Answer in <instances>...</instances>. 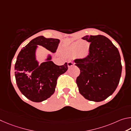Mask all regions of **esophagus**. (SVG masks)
Returning <instances> with one entry per match:
<instances>
[{
	"label": "esophagus",
	"mask_w": 131,
	"mask_h": 131,
	"mask_svg": "<svg viewBox=\"0 0 131 131\" xmlns=\"http://www.w3.org/2000/svg\"><path fill=\"white\" fill-rule=\"evenodd\" d=\"M74 65V63H73L72 61H68V67H72Z\"/></svg>",
	"instance_id": "obj_1"
}]
</instances>
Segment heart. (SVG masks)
I'll return each instance as SVG.
<instances>
[{
  "label": "heart",
  "mask_w": 131,
  "mask_h": 131,
  "mask_svg": "<svg viewBox=\"0 0 131 131\" xmlns=\"http://www.w3.org/2000/svg\"><path fill=\"white\" fill-rule=\"evenodd\" d=\"M79 47H80L79 42L75 43L72 46L71 48V52L74 53H76L77 52V50H78ZM87 47H88V49L86 48V46H83H83H81V47L79 48V51H78V56L80 57H81V58H84V57H86L89 54V47L88 45H87ZM82 47H83V48H82Z\"/></svg>",
  "instance_id": "heart-1"
}]
</instances>
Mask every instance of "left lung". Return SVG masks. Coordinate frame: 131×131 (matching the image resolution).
<instances>
[{
  "mask_svg": "<svg viewBox=\"0 0 131 131\" xmlns=\"http://www.w3.org/2000/svg\"><path fill=\"white\" fill-rule=\"evenodd\" d=\"M82 39L90 45L88 56L74 60L81 71L76 81L79 91L89 101H102L114 92L120 82V55L105 36H86Z\"/></svg>",
  "mask_w": 131,
  "mask_h": 131,
  "instance_id": "left-lung-1",
  "label": "left lung"
}]
</instances>
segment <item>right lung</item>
I'll use <instances>...</instances> for the list:
<instances>
[{
  "instance_id": "obj_1",
  "label": "right lung",
  "mask_w": 131,
  "mask_h": 131,
  "mask_svg": "<svg viewBox=\"0 0 131 131\" xmlns=\"http://www.w3.org/2000/svg\"><path fill=\"white\" fill-rule=\"evenodd\" d=\"M59 42V39L38 36L25 46L18 55L15 64L16 83L22 94L31 101L40 102L50 97L54 93L58 77L68 70L67 63L57 66L51 61L50 54L47 61L40 65L36 58L37 45L54 53Z\"/></svg>"
}]
</instances>
